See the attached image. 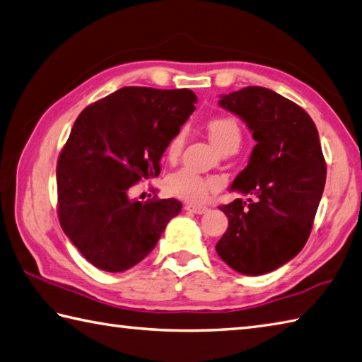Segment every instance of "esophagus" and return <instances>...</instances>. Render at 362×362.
I'll return each instance as SVG.
<instances>
[{
  "mask_svg": "<svg viewBox=\"0 0 362 362\" xmlns=\"http://www.w3.org/2000/svg\"><path fill=\"white\" fill-rule=\"evenodd\" d=\"M184 209L189 211V213H194V214H204L208 211V208L202 206V204H186Z\"/></svg>",
  "mask_w": 362,
  "mask_h": 362,
  "instance_id": "esophagus-1",
  "label": "esophagus"
}]
</instances>
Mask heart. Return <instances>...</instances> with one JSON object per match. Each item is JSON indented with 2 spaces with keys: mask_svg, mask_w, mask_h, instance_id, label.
<instances>
[{
  "mask_svg": "<svg viewBox=\"0 0 362 362\" xmlns=\"http://www.w3.org/2000/svg\"><path fill=\"white\" fill-rule=\"evenodd\" d=\"M206 132L211 143L223 151L230 145H240L241 129L238 126L235 118L231 117H216L208 121ZM184 146V132L180 131L173 135L167 146V158L175 160L178 158ZM221 187V181L216 178H204V176L195 173L190 168H181L178 172L168 176L167 190L172 195L187 203H204L211 192Z\"/></svg>",
  "mask_w": 362,
  "mask_h": 362,
  "instance_id": "b5f03b06",
  "label": "heart"
}]
</instances>
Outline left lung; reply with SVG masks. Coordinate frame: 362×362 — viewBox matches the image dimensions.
I'll return each instance as SVG.
<instances>
[{
  "label": "left lung",
  "mask_w": 362,
  "mask_h": 362,
  "mask_svg": "<svg viewBox=\"0 0 362 362\" xmlns=\"http://www.w3.org/2000/svg\"><path fill=\"white\" fill-rule=\"evenodd\" d=\"M219 105L245 122L257 145L230 187L249 199L219 206L228 228L216 250L241 274L262 276L308 241L326 181L322 145L309 115L268 88L222 94Z\"/></svg>",
  "instance_id": "left-lung-1"
}]
</instances>
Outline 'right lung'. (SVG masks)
<instances>
[{
    "instance_id": "add662e5",
    "label": "right lung",
    "mask_w": 362,
    "mask_h": 362,
    "mask_svg": "<svg viewBox=\"0 0 362 362\" xmlns=\"http://www.w3.org/2000/svg\"><path fill=\"white\" fill-rule=\"evenodd\" d=\"M195 102L190 90L126 86L75 119L57 167L58 217L96 268L121 272L140 263L181 213L175 199L141 203L127 192L158 178L160 158Z\"/></svg>"
}]
</instances>
